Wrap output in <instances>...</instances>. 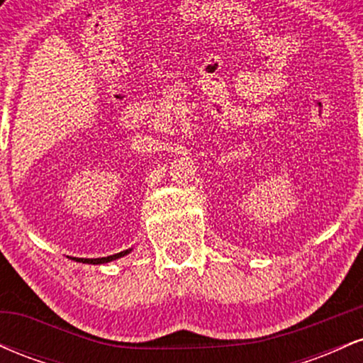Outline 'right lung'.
<instances>
[{"label": "right lung", "instance_id": "right-lung-1", "mask_svg": "<svg viewBox=\"0 0 363 363\" xmlns=\"http://www.w3.org/2000/svg\"><path fill=\"white\" fill-rule=\"evenodd\" d=\"M133 249H128V251H123L119 254H112V256H107V257H97V259H85V257H74V261L77 262H83V264H106V262H111L114 259H119V257L126 256V254L131 252Z\"/></svg>", "mask_w": 363, "mask_h": 363}]
</instances>
